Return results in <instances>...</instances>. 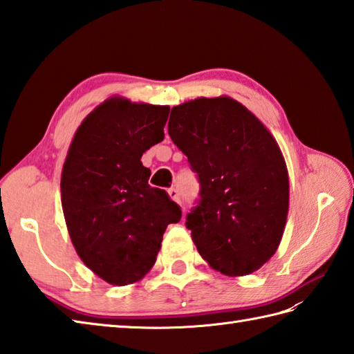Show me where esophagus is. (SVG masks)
Segmentation results:
<instances>
[{"label":"esophagus","mask_w":354,"mask_h":354,"mask_svg":"<svg viewBox=\"0 0 354 354\" xmlns=\"http://www.w3.org/2000/svg\"><path fill=\"white\" fill-rule=\"evenodd\" d=\"M168 195L171 197V200H174L176 203H180V194L176 187H171V189H168Z\"/></svg>","instance_id":"esophagus-1"}]
</instances>
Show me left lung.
Segmentation results:
<instances>
[{
	"mask_svg": "<svg viewBox=\"0 0 354 354\" xmlns=\"http://www.w3.org/2000/svg\"><path fill=\"white\" fill-rule=\"evenodd\" d=\"M168 133L200 180L186 227L212 268L239 277L276 253L289 209L286 163L270 130L230 97L171 109Z\"/></svg>",
	"mask_w": 354,
	"mask_h": 354,
	"instance_id": "obj_1",
	"label": "left lung"
}]
</instances>
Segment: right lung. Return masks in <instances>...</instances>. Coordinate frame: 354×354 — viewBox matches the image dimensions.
I'll return each mask as SVG.
<instances>
[{"mask_svg": "<svg viewBox=\"0 0 354 354\" xmlns=\"http://www.w3.org/2000/svg\"><path fill=\"white\" fill-rule=\"evenodd\" d=\"M168 106L112 97L77 129L62 169V209L83 263L107 283H135L153 268L182 210L148 185L140 157L165 138Z\"/></svg>", "mask_w": 354, "mask_h": 354, "instance_id": "obj_1", "label": "right lung"}]
</instances>
